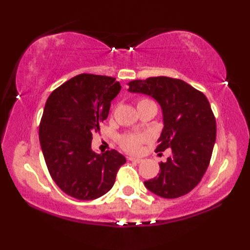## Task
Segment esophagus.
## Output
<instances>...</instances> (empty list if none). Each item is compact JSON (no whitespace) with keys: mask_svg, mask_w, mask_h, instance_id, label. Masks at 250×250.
<instances>
[{"mask_svg":"<svg viewBox=\"0 0 250 250\" xmlns=\"http://www.w3.org/2000/svg\"><path fill=\"white\" fill-rule=\"evenodd\" d=\"M129 161H131V162H134V163H141V162H143V159H141V158L130 157V158H129Z\"/></svg>","mask_w":250,"mask_h":250,"instance_id":"esophagus-1","label":"esophagus"}]
</instances>
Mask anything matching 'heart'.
I'll return each instance as SVG.
<instances>
[{
  "label": "heart",
  "instance_id": "b5f03b06",
  "mask_svg": "<svg viewBox=\"0 0 250 250\" xmlns=\"http://www.w3.org/2000/svg\"><path fill=\"white\" fill-rule=\"evenodd\" d=\"M150 105H156V104L152 100L147 99V98L139 99L136 103L137 109H141L143 107H146V106H150ZM147 141H148V137L145 134H132V133L122 134L118 139L119 145L122 149L131 153L139 151L141 146L143 144H145Z\"/></svg>",
  "mask_w": 250,
  "mask_h": 250
}]
</instances>
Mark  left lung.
I'll use <instances>...</instances> for the list:
<instances>
[{"label": "left lung", "instance_id": "left-lung-1", "mask_svg": "<svg viewBox=\"0 0 250 250\" xmlns=\"http://www.w3.org/2000/svg\"><path fill=\"white\" fill-rule=\"evenodd\" d=\"M130 92L150 95L161 105L164 128L156 152L171 148L158 176L146 188L166 199L189 193L205 174L216 141V119L208 100L182 79L158 76L129 83Z\"/></svg>", "mask_w": 250, "mask_h": 250}]
</instances>
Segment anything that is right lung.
<instances>
[{
    "mask_svg": "<svg viewBox=\"0 0 250 250\" xmlns=\"http://www.w3.org/2000/svg\"><path fill=\"white\" fill-rule=\"evenodd\" d=\"M121 89L116 78L79 74L51 92L40 124V143L47 168L63 192L94 200L115 184L125 158L115 149L97 153L92 134L107 118L111 100Z\"/></svg>",
    "mask_w": 250,
    "mask_h": 250,
    "instance_id": "add662e5",
    "label": "right lung"
}]
</instances>
